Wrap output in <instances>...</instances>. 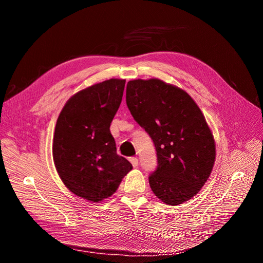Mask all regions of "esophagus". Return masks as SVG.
<instances>
[{
    "mask_svg": "<svg viewBox=\"0 0 263 263\" xmlns=\"http://www.w3.org/2000/svg\"><path fill=\"white\" fill-rule=\"evenodd\" d=\"M130 162H131V164H132V166L134 168H137L139 166V159L137 157H131L130 158Z\"/></svg>",
    "mask_w": 263,
    "mask_h": 263,
    "instance_id": "34e87169",
    "label": "esophagus"
}]
</instances>
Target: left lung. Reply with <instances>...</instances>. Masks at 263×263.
Returning a JSON list of instances; mask_svg holds the SVG:
<instances>
[{
  "mask_svg": "<svg viewBox=\"0 0 263 263\" xmlns=\"http://www.w3.org/2000/svg\"><path fill=\"white\" fill-rule=\"evenodd\" d=\"M125 99L155 145L157 168L148 177L152 191L169 205L190 200L215 162L214 138L200 108L184 90L157 79L128 82Z\"/></svg>",
  "mask_w": 263,
  "mask_h": 263,
  "instance_id": "left-lung-1",
  "label": "left lung"
}]
</instances>
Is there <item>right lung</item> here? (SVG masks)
I'll return each mask as SVG.
<instances>
[{"label": "right lung", "instance_id": "add662e5", "mask_svg": "<svg viewBox=\"0 0 263 263\" xmlns=\"http://www.w3.org/2000/svg\"><path fill=\"white\" fill-rule=\"evenodd\" d=\"M124 80L111 79L76 92L55 124L52 155L65 187L99 202L116 192L132 165L117 154L110 123L121 104Z\"/></svg>", "mask_w": 263, "mask_h": 263}]
</instances>
